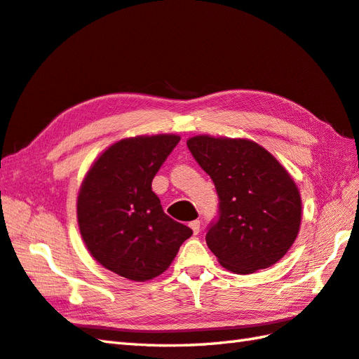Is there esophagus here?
Masks as SVG:
<instances>
[{"label":"esophagus","mask_w":359,"mask_h":359,"mask_svg":"<svg viewBox=\"0 0 359 359\" xmlns=\"http://www.w3.org/2000/svg\"><path fill=\"white\" fill-rule=\"evenodd\" d=\"M189 226H191V230L194 231V234H197L201 230V220H193V222H189Z\"/></svg>","instance_id":"34e87169"}]
</instances>
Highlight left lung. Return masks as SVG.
I'll return each mask as SVG.
<instances>
[{
	"mask_svg": "<svg viewBox=\"0 0 359 359\" xmlns=\"http://www.w3.org/2000/svg\"><path fill=\"white\" fill-rule=\"evenodd\" d=\"M219 197L208 248L226 270L239 274L269 269L299 231L301 197L290 174L257 143L197 135L187 142Z\"/></svg>",
	"mask_w": 359,
	"mask_h": 359,
	"instance_id": "obj_1",
	"label": "left lung"
}]
</instances>
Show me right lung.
<instances>
[{"instance_id":"1","label":"right lung","mask_w":359,"mask_h":359,"mask_svg":"<svg viewBox=\"0 0 359 359\" xmlns=\"http://www.w3.org/2000/svg\"><path fill=\"white\" fill-rule=\"evenodd\" d=\"M179 135L135 137L114 143L83 182L77 217L88 250L104 269L131 280L162 274L193 234L163 211L151 184Z\"/></svg>"}]
</instances>
